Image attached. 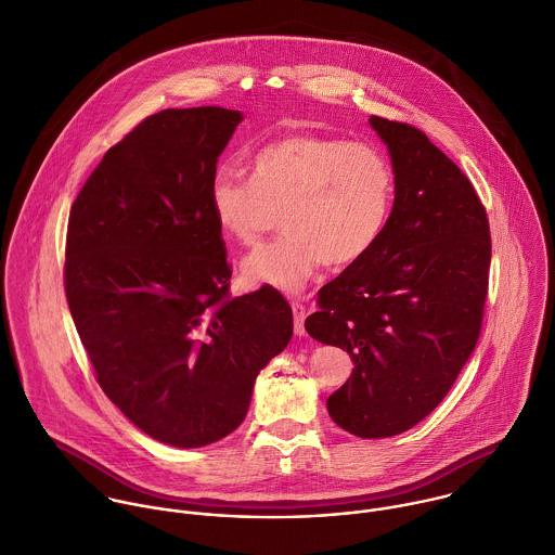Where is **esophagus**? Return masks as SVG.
<instances>
[{
    "mask_svg": "<svg viewBox=\"0 0 555 555\" xmlns=\"http://www.w3.org/2000/svg\"><path fill=\"white\" fill-rule=\"evenodd\" d=\"M292 311H294V333H296L298 337H302V335H305V318H307V309H305V305H302V302L294 300V302H292Z\"/></svg>",
    "mask_w": 555,
    "mask_h": 555,
    "instance_id": "1",
    "label": "esophagus"
}]
</instances>
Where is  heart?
<instances>
[{"mask_svg": "<svg viewBox=\"0 0 555 555\" xmlns=\"http://www.w3.org/2000/svg\"><path fill=\"white\" fill-rule=\"evenodd\" d=\"M396 196L389 157L370 142L313 131L272 140L250 162V181L224 170L209 183V211L220 233L253 246L276 220L285 231L253 250L248 285L300 289L322 263L344 270L380 242Z\"/></svg>", "mask_w": 555, "mask_h": 555, "instance_id": "heart-1", "label": "heart"}]
</instances>
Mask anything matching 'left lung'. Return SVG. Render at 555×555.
<instances>
[{
    "mask_svg": "<svg viewBox=\"0 0 555 555\" xmlns=\"http://www.w3.org/2000/svg\"><path fill=\"white\" fill-rule=\"evenodd\" d=\"M387 144L396 198L380 242L318 292L307 333L354 370L328 400L361 439L406 433L430 415L472 357L489 292L491 233L463 170L413 125L370 118Z\"/></svg>",
    "mask_w": 555,
    "mask_h": 555,
    "instance_id": "8db88e82",
    "label": "left lung"
}]
</instances>
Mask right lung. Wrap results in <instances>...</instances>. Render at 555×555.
Returning <instances> with one entry per match:
<instances>
[{
    "label": "right lung",
    "mask_w": 555,
    "mask_h": 555,
    "mask_svg": "<svg viewBox=\"0 0 555 555\" xmlns=\"http://www.w3.org/2000/svg\"><path fill=\"white\" fill-rule=\"evenodd\" d=\"M242 118L218 105L144 118L103 155L68 216L64 289L96 380L172 448L231 435L294 333L274 287L229 298L209 183Z\"/></svg>",
    "instance_id": "obj_1"
}]
</instances>
